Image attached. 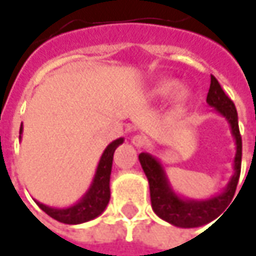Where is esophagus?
<instances>
[{
  "label": "esophagus",
  "instance_id": "obj_1",
  "mask_svg": "<svg viewBox=\"0 0 256 256\" xmlns=\"http://www.w3.org/2000/svg\"><path fill=\"white\" fill-rule=\"evenodd\" d=\"M146 143H148V139H146V136H143V134H134V136L132 138V144H133L134 148H143V146H146Z\"/></svg>",
  "mask_w": 256,
  "mask_h": 256
}]
</instances>
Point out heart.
Listing matches in <instances>:
<instances>
[{
    "label": "heart",
    "mask_w": 256,
    "mask_h": 256,
    "mask_svg": "<svg viewBox=\"0 0 256 256\" xmlns=\"http://www.w3.org/2000/svg\"><path fill=\"white\" fill-rule=\"evenodd\" d=\"M178 88H179V83H178L176 80H163V82H160L159 84H156V86L152 88L150 96H152L153 98H164V97H168V96L173 94ZM174 97H176V102H178V103H184V100H186V92L180 90V92L176 93Z\"/></svg>",
    "instance_id": "heart-1"
}]
</instances>
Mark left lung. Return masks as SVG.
I'll use <instances>...</instances> for the list:
<instances>
[{
	"instance_id": "1",
	"label": "left lung",
	"mask_w": 256,
	"mask_h": 256,
	"mask_svg": "<svg viewBox=\"0 0 256 256\" xmlns=\"http://www.w3.org/2000/svg\"><path fill=\"white\" fill-rule=\"evenodd\" d=\"M208 106L215 108L218 114L228 122L230 134L235 140V158L232 164V176L222 192L212 194L205 199L184 198L173 189L163 164L158 158L150 153H140L139 160L142 169L148 178L150 188L152 209L158 216L178 228H198L216 219L232 202L236 190V184L240 173L242 159V139L239 134L238 113L235 104L225 92L222 90L218 80L210 76V87L206 97ZM235 200V199H234Z\"/></svg>"
}]
</instances>
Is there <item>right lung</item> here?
Masks as SVG:
<instances>
[{
	"label": "right lung",
	"mask_w": 256,
	"mask_h": 256,
	"mask_svg": "<svg viewBox=\"0 0 256 256\" xmlns=\"http://www.w3.org/2000/svg\"><path fill=\"white\" fill-rule=\"evenodd\" d=\"M21 134H22V126L20 128V140H21ZM123 142L124 138H118L113 140L110 144H107V148L103 150L100 156L92 184L86 190V194L76 204L66 208H56V206L44 205L34 199L40 206V209H42L52 219L67 225H80L100 216L110 200V174H112L113 154L114 150Z\"/></svg>",
	"instance_id": "1"
}]
</instances>
